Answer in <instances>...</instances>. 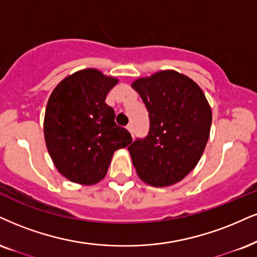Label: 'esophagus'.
Instances as JSON below:
<instances>
[{"mask_svg":"<svg viewBox=\"0 0 257 257\" xmlns=\"http://www.w3.org/2000/svg\"><path fill=\"white\" fill-rule=\"evenodd\" d=\"M126 128H127V131L130 132V134L134 136V125H132V123H128L127 127H126Z\"/></svg>","mask_w":257,"mask_h":257,"instance_id":"obj_1","label":"esophagus"}]
</instances>
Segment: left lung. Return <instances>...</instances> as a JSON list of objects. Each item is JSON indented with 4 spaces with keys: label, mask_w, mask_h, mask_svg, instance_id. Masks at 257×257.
I'll list each match as a JSON object with an SVG mask.
<instances>
[{
    "label": "left lung",
    "mask_w": 257,
    "mask_h": 257,
    "mask_svg": "<svg viewBox=\"0 0 257 257\" xmlns=\"http://www.w3.org/2000/svg\"><path fill=\"white\" fill-rule=\"evenodd\" d=\"M149 110L150 131L128 147L142 181L169 187L194 169L202 156L212 122L204 91L188 76L161 70L134 81Z\"/></svg>",
    "instance_id": "obj_1"
}]
</instances>
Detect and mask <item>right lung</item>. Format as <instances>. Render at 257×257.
I'll use <instances>...</instances> for the list:
<instances>
[{"mask_svg":"<svg viewBox=\"0 0 257 257\" xmlns=\"http://www.w3.org/2000/svg\"><path fill=\"white\" fill-rule=\"evenodd\" d=\"M88 68L66 76L50 95L44 118L47 151L57 170L71 182L90 186L106 176L114 151L132 143L104 102L118 83Z\"/></svg>","mask_w":257,"mask_h":257,"instance_id":"right-lung-1","label":"right lung"}]
</instances>
